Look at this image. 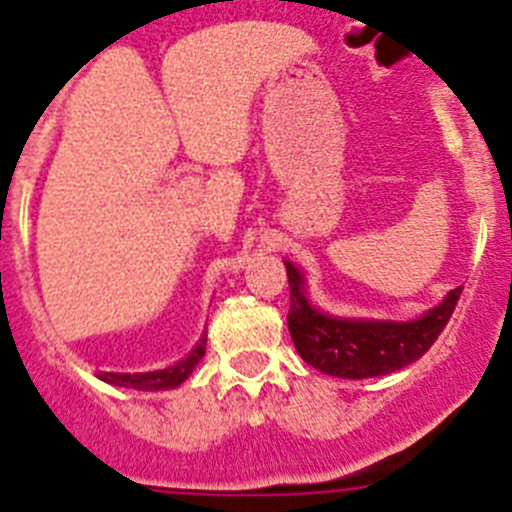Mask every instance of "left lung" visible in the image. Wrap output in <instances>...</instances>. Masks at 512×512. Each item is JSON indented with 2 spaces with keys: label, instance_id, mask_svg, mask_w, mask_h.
Instances as JSON below:
<instances>
[{
  "label": "left lung",
  "instance_id": "left-lung-1",
  "mask_svg": "<svg viewBox=\"0 0 512 512\" xmlns=\"http://www.w3.org/2000/svg\"><path fill=\"white\" fill-rule=\"evenodd\" d=\"M284 266L289 279L287 325L297 354L323 374L341 379L384 377L418 361L441 336L461 295V287L451 289L415 320L338 318L312 305L305 274L292 261Z\"/></svg>",
  "mask_w": 512,
  "mask_h": 512
}]
</instances>
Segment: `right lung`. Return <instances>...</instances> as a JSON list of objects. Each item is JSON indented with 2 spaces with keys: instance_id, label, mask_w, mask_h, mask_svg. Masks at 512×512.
Wrapping results in <instances>:
<instances>
[{
  "instance_id": "add662e5",
  "label": "right lung",
  "mask_w": 512,
  "mask_h": 512,
  "mask_svg": "<svg viewBox=\"0 0 512 512\" xmlns=\"http://www.w3.org/2000/svg\"><path fill=\"white\" fill-rule=\"evenodd\" d=\"M207 346V333L197 341V346L184 356L182 361L166 366V369H156V372H135V374H120V372H99L97 377L107 384H117V387H128V390H143V392H156V390H174L182 382H187L189 374L194 372V366L200 364L205 356Z\"/></svg>"
}]
</instances>
